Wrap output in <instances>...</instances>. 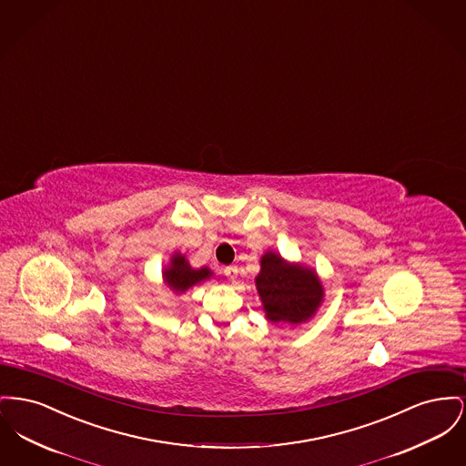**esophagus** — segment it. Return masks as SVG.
Instances as JSON below:
<instances>
[{"label":"esophagus","mask_w":466,"mask_h":466,"mask_svg":"<svg viewBox=\"0 0 466 466\" xmlns=\"http://www.w3.org/2000/svg\"><path fill=\"white\" fill-rule=\"evenodd\" d=\"M224 275H226L229 280H235L237 275H238V268H237V267H226V268H224Z\"/></svg>","instance_id":"34e87169"}]
</instances>
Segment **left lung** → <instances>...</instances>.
I'll list each match as a JSON object with an SVG mask.
<instances>
[{"label":"left lung","mask_w":466,"mask_h":466,"mask_svg":"<svg viewBox=\"0 0 466 466\" xmlns=\"http://www.w3.org/2000/svg\"><path fill=\"white\" fill-rule=\"evenodd\" d=\"M259 263L256 289L269 322L299 326L318 314L324 286L316 269L291 263L275 250H267Z\"/></svg>","instance_id":"8db88e82"}]
</instances>
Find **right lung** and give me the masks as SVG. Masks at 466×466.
I'll return each instance as SVG.
<instances>
[{"mask_svg":"<svg viewBox=\"0 0 466 466\" xmlns=\"http://www.w3.org/2000/svg\"><path fill=\"white\" fill-rule=\"evenodd\" d=\"M212 275L214 271L208 267L193 268L186 254L175 250L170 258V263L163 268V282L173 293L182 294L191 289L193 286L201 284L203 280H208Z\"/></svg>","mask_w":466,"mask_h":466,"instance_id":"add662e5","label":"right lung"}]
</instances>
